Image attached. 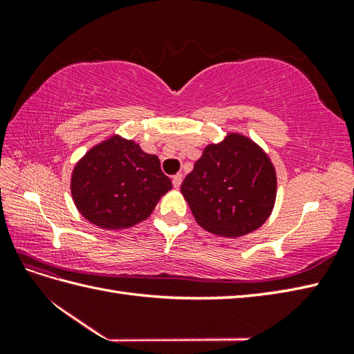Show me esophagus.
Returning a JSON list of instances; mask_svg holds the SVG:
<instances>
[{
  "label": "esophagus",
  "mask_w": 354,
  "mask_h": 354,
  "mask_svg": "<svg viewBox=\"0 0 354 354\" xmlns=\"http://www.w3.org/2000/svg\"><path fill=\"white\" fill-rule=\"evenodd\" d=\"M171 183H173V187H175V189H179V187H181V184H183V175H181V173H176V175L171 178Z\"/></svg>",
  "instance_id": "1"
}]
</instances>
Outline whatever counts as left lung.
Wrapping results in <instances>:
<instances>
[{
  "mask_svg": "<svg viewBox=\"0 0 354 354\" xmlns=\"http://www.w3.org/2000/svg\"><path fill=\"white\" fill-rule=\"evenodd\" d=\"M181 193L202 228L240 237L260 228L272 212L275 169L260 146L232 132L219 145L204 149Z\"/></svg>",
  "mask_w": 354,
  "mask_h": 354,
  "instance_id": "8db88e82",
  "label": "left lung"
}]
</instances>
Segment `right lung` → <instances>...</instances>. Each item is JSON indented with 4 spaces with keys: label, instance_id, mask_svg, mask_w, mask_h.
<instances>
[{
    "label": "right lung",
    "instance_id": "1",
    "mask_svg": "<svg viewBox=\"0 0 354 354\" xmlns=\"http://www.w3.org/2000/svg\"><path fill=\"white\" fill-rule=\"evenodd\" d=\"M170 189L158 156L118 135L88 150L71 176L80 214L104 230L129 228L147 219Z\"/></svg>",
    "mask_w": 354,
    "mask_h": 354
}]
</instances>
